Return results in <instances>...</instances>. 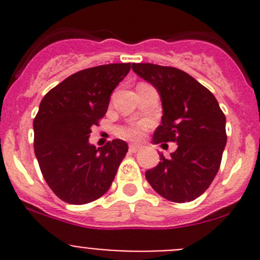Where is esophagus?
<instances>
[{
	"label": "esophagus",
	"instance_id": "obj_1",
	"mask_svg": "<svg viewBox=\"0 0 260 260\" xmlns=\"http://www.w3.org/2000/svg\"><path fill=\"white\" fill-rule=\"evenodd\" d=\"M128 148H130V151H132V152H137V151L141 148V146L137 143H132L130 146H128Z\"/></svg>",
	"mask_w": 260,
	"mask_h": 260
}]
</instances>
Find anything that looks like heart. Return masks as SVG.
Returning a JSON list of instances; mask_svg holds the SVG:
<instances>
[{"mask_svg": "<svg viewBox=\"0 0 260 260\" xmlns=\"http://www.w3.org/2000/svg\"><path fill=\"white\" fill-rule=\"evenodd\" d=\"M144 123H134V125H130L127 127H123L121 130V134L125 135L127 138H139L144 132Z\"/></svg>", "mask_w": 260, "mask_h": 260, "instance_id": "obj_1", "label": "heart"}]
</instances>
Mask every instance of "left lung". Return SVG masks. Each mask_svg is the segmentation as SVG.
<instances>
[{"mask_svg":"<svg viewBox=\"0 0 260 260\" xmlns=\"http://www.w3.org/2000/svg\"><path fill=\"white\" fill-rule=\"evenodd\" d=\"M138 77L152 84L162 107L152 143L174 142L177 150L146 172L152 189L168 201L201 197L219 172L226 144L225 119L215 96L185 71L153 63H133Z\"/></svg>","mask_w":260,"mask_h":260,"instance_id":"1","label":"left lung"}]
</instances>
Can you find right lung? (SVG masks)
Here are the masks:
<instances>
[{
  "instance_id": "right-lung-1",
  "label": "right lung",
  "mask_w": 260,
  "mask_h": 260,
  "mask_svg": "<svg viewBox=\"0 0 260 260\" xmlns=\"http://www.w3.org/2000/svg\"><path fill=\"white\" fill-rule=\"evenodd\" d=\"M128 71L130 63L78 71L41 100L34 119L35 155L48 186L66 203L86 204L104 195L127 152L122 139L96 148L89 134Z\"/></svg>"
}]
</instances>
